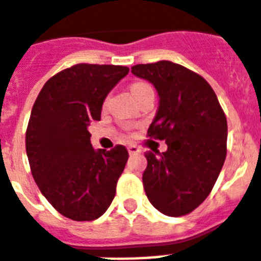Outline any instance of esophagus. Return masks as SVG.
<instances>
[{"label": "esophagus", "mask_w": 261, "mask_h": 261, "mask_svg": "<svg viewBox=\"0 0 261 261\" xmlns=\"http://www.w3.org/2000/svg\"><path fill=\"white\" fill-rule=\"evenodd\" d=\"M127 149H128V153H130V154H137V153L141 152L139 146H137V145H134V144L128 145V148Z\"/></svg>", "instance_id": "obj_1"}]
</instances>
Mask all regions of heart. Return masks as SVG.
I'll return each instance as SVG.
<instances>
[{
  "label": "heart",
  "mask_w": 261,
  "mask_h": 261,
  "mask_svg": "<svg viewBox=\"0 0 261 261\" xmlns=\"http://www.w3.org/2000/svg\"><path fill=\"white\" fill-rule=\"evenodd\" d=\"M148 86H149L148 83L137 82V83H134V85H131V93H133V94H134V97H135V95L138 94L139 91L144 90L145 87H148Z\"/></svg>",
  "instance_id": "1"
}]
</instances>
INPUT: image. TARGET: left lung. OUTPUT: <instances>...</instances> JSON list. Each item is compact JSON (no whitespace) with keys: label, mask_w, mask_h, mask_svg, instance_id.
<instances>
[{"label":"left lung","mask_w":261,"mask_h":261,"mask_svg":"<svg viewBox=\"0 0 261 261\" xmlns=\"http://www.w3.org/2000/svg\"><path fill=\"white\" fill-rule=\"evenodd\" d=\"M131 72L156 87L160 104L148 137L168 146L159 155L145 153V193L167 216L190 214L210 196L226 160V115L210 83L184 65L162 60Z\"/></svg>","instance_id":"8db88e82"}]
</instances>
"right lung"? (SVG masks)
<instances>
[{
    "label": "right lung",
    "mask_w": 261,
    "mask_h": 261,
    "mask_svg": "<svg viewBox=\"0 0 261 261\" xmlns=\"http://www.w3.org/2000/svg\"><path fill=\"white\" fill-rule=\"evenodd\" d=\"M128 67L81 64L60 71L39 91L25 131L31 174L57 212L76 222L98 219L112 202L128 152L94 150L89 123Z\"/></svg>",
    "instance_id": "obj_1"
}]
</instances>
